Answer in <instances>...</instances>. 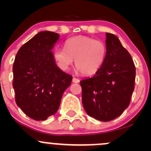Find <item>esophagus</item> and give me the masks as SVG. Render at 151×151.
Listing matches in <instances>:
<instances>
[{"instance_id": "34e87169", "label": "esophagus", "mask_w": 151, "mask_h": 151, "mask_svg": "<svg viewBox=\"0 0 151 151\" xmlns=\"http://www.w3.org/2000/svg\"><path fill=\"white\" fill-rule=\"evenodd\" d=\"M72 82L74 83H80V80L77 78H75V77H74V78L72 79Z\"/></svg>"}]
</instances>
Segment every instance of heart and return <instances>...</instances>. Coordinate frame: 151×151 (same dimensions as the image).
<instances>
[{
  "label": "heart",
  "instance_id": "obj_1",
  "mask_svg": "<svg viewBox=\"0 0 151 151\" xmlns=\"http://www.w3.org/2000/svg\"><path fill=\"white\" fill-rule=\"evenodd\" d=\"M106 47L104 42L88 36H78L68 39L64 48H56L54 58L58 65L66 70L75 60V66L85 75L99 71L104 61Z\"/></svg>",
  "mask_w": 151,
  "mask_h": 151
}]
</instances>
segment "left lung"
Here are the masks:
<instances>
[{
	"instance_id": "obj_1",
	"label": "left lung",
	"mask_w": 151,
	"mask_h": 151,
	"mask_svg": "<svg viewBox=\"0 0 151 151\" xmlns=\"http://www.w3.org/2000/svg\"><path fill=\"white\" fill-rule=\"evenodd\" d=\"M106 53L102 66L91 78L80 81L85 112L99 121H109L130 104L136 68L132 56L119 39L106 33Z\"/></svg>"
}]
</instances>
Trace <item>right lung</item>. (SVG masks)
I'll list each match as a JSON object with an SVG mask.
<instances>
[{"mask_svg": "<svg viewBox=\"0 0 151 151\" xmlns=\"http://www.w3.org/2000/svg\"><path fill=\"white\" fill-rule=\"evenodd\" d=\"M59 37L54 32H39L20 47L14 62L15 101L35 121L56 113L72 80V76L58 67L52 52Z\"/></svg>", "mask_w": 151, "mask_h": 151, "instance_id": "obj_1", "label": "right lung"}]
</instances>
